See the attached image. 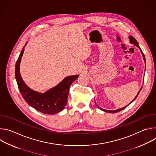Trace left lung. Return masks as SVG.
<instances>
[{
  "instance_id": "8db88e82",
  "label": "left lung",
  "mask_w": 156,
  "mask_h": 156,
  "mask_svg": "<svg viewBox=\"0 0 156 156\" xmlns=\"http://www.w3.org/2000/svg\"><path fill=\"white\" fill-rule=\"evenodd\" d=\"M129 42H130V43H131V44H134L135 46H137L138 48H140V51H141V53H142V54H143V59H144V62L146 63V59H145V57H144V54H143V52H142V51H141V49H140V46H139V45H138V42H137V41L133 37V36H129ZM141 89H142V87H141V89L140 90V91H139V92L138 93V94H137V95H136V96L135 98V99H133L129 104H130L131 102H133V101H134L135 100V99L137 98V96L139 95V93H140V91H141ZM128 104V105H129ZM96 105L101 109V110H103V111H104V112H108V113H116V112H120V111H121V110H123L125 108H126L128 105H126V106H125V107H122V108H119V109H117V110H105V109H103V108H101V107H99L97 104H96Z\"/></svg>"
}]
</instances>
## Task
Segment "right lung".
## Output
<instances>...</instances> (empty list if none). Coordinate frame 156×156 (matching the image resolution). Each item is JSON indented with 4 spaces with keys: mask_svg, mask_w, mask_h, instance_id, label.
<instances>
[{
    "mask_svg": "<svg viewBox=\"0 0 156 156\" xmlns=\"http://www.w3.org/2000/svg\"><path fill=\"white\" fill-rule=\"evenodd\" d=\"M26 45L27 43L22 49L15 64V78L21 94L30 106L40 112L50 115L57 114L61 112L66 105L69 88L79 75L66 77L56 86L44 93L32 90L25 83L20 73V64Z\"/></svg>",
    "mask_w": 156,
    "mask_h": 156,
    "instance_id": "1",
    "label": "right lung"
}]
</instances>
